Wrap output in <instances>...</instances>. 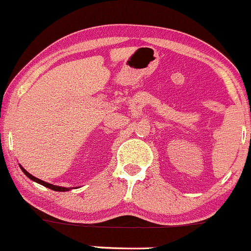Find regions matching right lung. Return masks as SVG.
<instances>
[{
  "label": "right lung",
  "mask_w": 251,
  "mask_h": 251,
  "mask_svg": "<svg viewBox=\"0 0 251 251\" xmlns=\"http://www.w3.org/2000/svg\"><path fill=\"white\" fill-rule=\"evenodd\" d=\"M21 168H22V171H23V172H24V175H25L26 177H29V178H30L31 180H34V182H38L39 184L44 185V187H46V188H50V189L54 190V192H66V190H68V189H67V188H63V187H57V185H52V184H50V183H46V182H44V180L39 179V178L34 177V176H31L30 173H29V172H26V171L24 170L23 167H21Z\"/></svg>",
  "instance_id": "right-lung-1"
}]
</instances>
